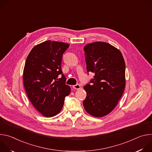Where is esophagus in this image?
Listing matches in <instances>:
<instances>
[{"mask_svg":"<svg viewBox=\"0 0 152 152\" xmlns=\"http://www.w3.org/2000/svg\"><path fill=\"white\" fill-rule=\"evenodd\" d=\"M73 88L76 90H79L81 88V86L79 84H76L75 85H73Z\"/></svg>","mask_w":152,"mask_h":152,"instance_id":"obj_1","label":"esophagus"}]
</instances>
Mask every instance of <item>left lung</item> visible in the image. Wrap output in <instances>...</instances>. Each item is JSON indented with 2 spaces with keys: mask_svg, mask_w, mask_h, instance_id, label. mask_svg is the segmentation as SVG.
<instances>
[{
  "mask_svg": "<svg viewBox=\"0 0 152 152\" xmlns=\"http://www.w3.org/2000/svg\"><path fill=\"white\" fill-rule=\"evenodd\" d=\"M86 71L94 73L92 83L83 86L85 111L96 117L110 114L125 88V62L121 52L105 42L90 43L83 48Z\"/></svg>",
  "mask_w": 152,
  "mask_h": 152,
  "instance_id": "left-lung-1",
  "label": "left lung"
}]
</instances>
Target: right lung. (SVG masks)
Masks as SVG:
<instances>
[{
    "instance_id": "right-lung-1",
    "label": "right lung",
    "mask_w": 152,
    "mask_h": 152,
    "mask_svg": "<svg viewBox=\"0 0 152 152\" xmlns=\"http://www.w3.org/2000/svg\"><path fill=\"white\" fill-rule=\"evenodd\" d=\"M69 46L66 42L46 41L34 46L26 60L25 91L36 110L46 117L61 111L65 97L71 91L61 69L62 55ZM61 74L62 77L58 79Z\"/></svg>"
}]
</instances>
